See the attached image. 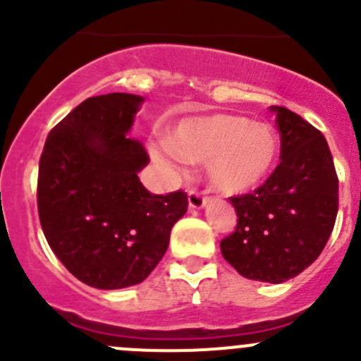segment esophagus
<instances>
[{
    "label": "esophagus",
    "instance_id": "34e87169",
    "mask_svg": "<svg viewBox=\"0 0 361 361\" xmlns=\"http://www.w3.org/2000/svg\"><path fill=\"white\" fill-rule=\"evenodd\" d=\"M207 202V197L204 194H201L199 190H188V206L192 207V209H201V207L206 206Z\"/></svg>",
    "mask_w": 361,
    "mask_h": 361
}]
</instances>
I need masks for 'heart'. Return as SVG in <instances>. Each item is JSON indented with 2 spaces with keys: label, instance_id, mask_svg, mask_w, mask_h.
Instances as JSON below:
<instances>
[{
  "label": "heart",
  "instance_id": "heart-1",
  "mask_svg": "<svg viewBox=\"0 0 361 361\" xmlns=\"http://www.w3.org/2000/svg\"><path fill=\"white\" fill-rule=\"evenodd\" d=\"M176 157L206 159L209 185L221 194H245L271 174L278 160V134L269 123L250 122L234 113H211L178 123L167 137ZM155 159L166 162L160 152Z\"/></svg>",
  "mask_w": 361,
  "mask_h": 361
}]
</instances>
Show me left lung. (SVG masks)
<instances>
[{
    "label": "left lung",
    "instance_id": "1",
    "mask_svg": "<svg viewBox=\"0 0 361 361\" xmlns=\"http://www.w3.org/2000/svg\"><path fill=\"white\" fill-rule=\"evenodd\" d=\"M281 162L251 194L231 197L235 231L221 239L225 260L255 281L283 283L319 257L334 231L338 178L322 130L285 106H271Z\"/></svg>",
    "mask_w": 361,
    "mask_h": 361
}]
</instances>
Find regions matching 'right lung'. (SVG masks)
<instances>
[{
  "mask_svg": "<svg viewBox=\"0 0 361 361\" xmlns=\"http://www.w3.org/2000/svg\"><path fill=\"white\" fill-rule=\"evenodd\" d=\"M141 103L123 92L89 97L50 130L39 157L47 243L75 278L99 290L147 279L187 213L183 190L150 194L137 178L150 157L127 133Z\"/></svg>",
  "mask_w": 361,
  "mask_h": 361,
  "instance_id": "1",
  "label": "right lung"
}]
</instances>
